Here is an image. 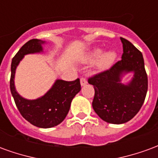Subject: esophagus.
<instances>
[{
  "label": "esophagus",
  "mask_w": 158,
  "mask_h": 158,
  "mask_svg": "<svg viewBox=\"0 0 158 158\" xmlns=\"http://www.w3.org/2000/svg\"><path fill=\"white\" fill-rule=\"evenodd\" d=\"M80 84H81V85H85L86 84H87V79H86L85 78L82 77V78L80 79Z\"/></svg>",
  "instance_id": "obj_1"
}]
</instances>
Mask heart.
Instances as JSON below:
<instances>
[{
  "label": "heart",
  "instance_id": "heart-1",
  "mask_svg": "<svg viewBox=\"0 0 158 158\" xmlns=\"http://www.w3.org/2000/svg\"><path fill=\"white\" fill-rule=\"evenodd\" d=\"M102 51L101 49H96L94 52H93L92 56L94 58H97L99 57L100 55L102 54ZM116 59V53L113 52H108L105 53L104 55L101 57L99 61V65L101 68H106L108 66L112 65L113 62Z\"/></svg>",
  "mask_w": 158,
  "mask_h": 158
}]
</instances>
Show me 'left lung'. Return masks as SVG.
<instances>
[{
    "label": "left lung",
    "instance_id": "left-lung-1",
    "mask_svg": "<svg viewBox=\"0 0 158 158\" xmlns=\"http://www.w3.org/2000/svg\"><path fill=\"white\" fill-rule=\"evenodd\" d=\"M120 40L123 52L122 60L88 79L95 89L93 109L102 120L115 124L128 122L135 116L146 99L148 88L142 53L128 40L122 37ZM132 71L135 73L132 81L128 86L121 84L120 76Z\"/></svg>",
    "mask_w": 158,
    "mask_h": 158
}]
</instances>
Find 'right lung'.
Masks as SVG:
<instances>
[{"mask_svg": "<svg viewBox=\"0 0 158 158\" xmlns=\"http://www.w3.org/2000/svg\"><path fill=\"white\" fill-rule=\"evenodd\" d=\"M44 41L33 39L26 42L12 58L11 65L10 89L19 113L33 125L39 128H52L58 125L69 113L71 102L81 89L79 79L73 81L58 79L48 92L36 100H26L19 95L14 86V75L17 66L29 53L42 52Z\"/></svg>", "mask_w": 158, "mask_h": 158, "instance_id": "1", "label": "right lung"}]
</instances>
